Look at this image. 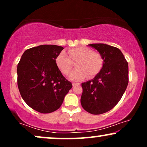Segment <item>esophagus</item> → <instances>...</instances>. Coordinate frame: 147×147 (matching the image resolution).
Segmentation results:
<instances>
[{"mask_svg":"<svg viewBox=\"0 0 147 147\" xmlns=\"http://www.w3.org/2000/svg\"><path fill=\"white\" fill-rule=\"evenodd\" d=\"M72 85H73L74 87H75V86H76L80 85V84H79V83H74H74L72 84Z\"/></svg>","mask_w":147,"mask_h":147,"instance_id":"34e87169","label":"esophagus"}]
</instances>
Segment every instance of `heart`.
<instances>
[{
    "instance_id": "1",
    "label": "heart",
    "mask_w": 147,
    "mask_h": 147,
    "mask_svg": "<svg viewBox=\"0 0 147 147\" xmlns=\"http://www.w3.org/2000/svg\"><path fill=\"white\" fill-rule=\"evenodd\" d=\"M57 67L64 75L67 76L73 68V62H76V68L69 75L74 81H81L86 76L92 78L101 71L104 59L99 52H94L90 48L79 47L69 50L68 55L65 51L58 54L55 59Z\"/></svg>"
}]
</instances>
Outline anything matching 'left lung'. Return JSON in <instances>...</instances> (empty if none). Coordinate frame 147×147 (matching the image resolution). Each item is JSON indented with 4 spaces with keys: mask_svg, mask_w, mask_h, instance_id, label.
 Returning <instances> with one entry per match:
<instances>
[{
    "mask_svg": "<svg viewBox=\"0 0 147 147\" xmlns=\"http://www.w3.org/2000/svg\"><path fill=\"white\" fill-rule=\"evenodd\" d=\"M88 45L102 54L104 63L93 80L82 84L81 104L90 114H102L112 110L121 99L128 84V65L117 47L104 43Z\"/></svg>",
    "mask_w": 147,
    "mask_h": 147,
    "instance_id": "left-lung-1",
    "label": "left lung"
}]
</instances>
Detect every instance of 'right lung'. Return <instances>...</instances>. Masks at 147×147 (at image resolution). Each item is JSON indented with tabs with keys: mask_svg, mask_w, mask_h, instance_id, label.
Wrapping results in <instances>:
<instances>
[{
	"mask_svg": "<svg viewBox=\"0 0 147 147\" xmlns=\"http://www.w3.org/2000/svg\"><path fill=\"white\" fill-rule=\"evenodd\" d=\"M61 46L42 45L24 52L17 65V84L28 106L43 114L61 106L72 84L63 77L56 64Z\"/></svg>",
	"mask_w": 147,
	"mask_h": 147,
	"instance_id": "add662e5",
	"label": "right lung"
}]
</instances>
